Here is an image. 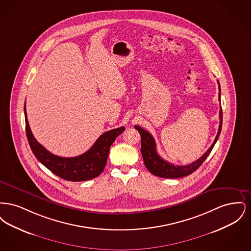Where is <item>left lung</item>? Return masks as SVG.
I'll return each instance as SVG.
<instances>
[{"mask_svg":"<svg viewBox=\"0 0 251 251\" xmlns=\"http://www.w3.org/2000/svg\"><path fill=\"white\" fill-rule=\"evenodd\" d=\"M218 83V87H219V102H220V84ZM222 108L220 107L219 110V128H218V132L215 136V141L212 144V146L209 148V150L203 154L200 159L195 161L190 165L186 166H175L171 163H168L163 158H161L160 155L157 153L156 151V144L154 138L149 131H145L143 128H141L138 125H135L134 128L135 130L139 131L141 135V153L143 157L144 164L148 170L155 175L157 177L161 178H168V179H177V178H181L185 177L192 174L194 171H196L199 167L202 165L203 162L205 159L208 157V155L211 153L213 148L215 147V143L219 137V134L221 132L222 129Z\"/></svg>","mask_w":251,"mask_h":251,"instance_id":"8db88e82","label":"left lung"}]
</instances>
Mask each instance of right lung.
<instances>
[{"mask_svg":"<svg viewBox=\"0 0 251 251\" xmlns=\"http://www.w3.org/2000/svg\"><path fill=\"white\" fill-rule=\"evenodd\" d=\"M24 116L27 139L37 160L56 176L71 181H84L98 177L106 166L111 145L125 130L124 127H120L106 131L97 139L94 145L84 154L66 158L50 153L36 141L28 123L25 103Z\"/></svg>","mask_w":251,"mask_h":251,"instance_id":"right-lung-1","label":"right lung"}]
</instances>
